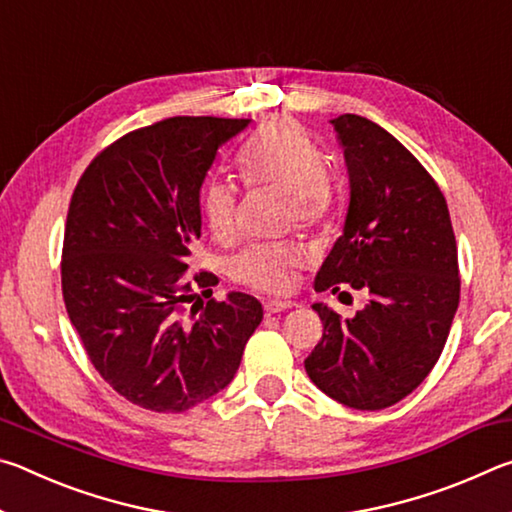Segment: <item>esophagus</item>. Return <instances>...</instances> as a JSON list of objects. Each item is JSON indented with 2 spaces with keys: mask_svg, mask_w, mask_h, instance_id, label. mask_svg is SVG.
<instances>
[{
  "mask_svg": "<svg viewBox=\"0 0 512 512\" xmlns=\"http://www.w3.org/2000/svg\"><path fill=\"white\" fill-rule=\"evenodd\" d=\"M293 307H296V302L282 300V298H271V300L264 302L266 314H280V311H287V309H293Z\"/></svg>",
  "mask_w": 512,
  "mask_h": 512,
  "instance_id": "obj_1",
  "label": "esophagus"
}]
</instances>
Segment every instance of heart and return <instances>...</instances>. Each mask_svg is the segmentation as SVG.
Instances as JSON below:
<instances>
[{
	"label": "heart",
	"mask_w": 512,
	"mask_h": 512,
	"mask_svg": "<svg viewBox=\"0 0 512 512\" xmlns=\"http://www.w3.org/2000/svg\"><path fill=\"white\" fill-rule=\"evenodd\" d=\"M241 171L248 183L275 185L291 194L296 219L314 225L325 219L334 201V185L325 158L309 133L291 119L266 124L241 151ZM201 214L219 244L239 237V192L225 178H210L201 189ZM305 264V248L296 241L255 244L230 259L232 280L257 291H284L291 271Z\"/></svg>",
	"instance_id": "obj_1"
}]
</instances>
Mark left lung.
Returning <instances> with one entry per match:
<instances>
[{"mask_svg": "<svg viewBox=\"0 0 512 512\" xmlns=\"http://www.w3.org/2000/svg\"><path fill=\"white\" fill-rule=\"evenodd\" d=\"M332 126L350 205L314 287L368 300L345 320L316 302L323 339L305 370L332 400L379 411L413 393L445 348L461 296L456 237L436 180L391 133L359 115Z\"/></svg>", "mask_w": 512, "mask_h": 512, "instance_id": "1", "label": "left lung"}]
</instances>
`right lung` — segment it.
I'll return each instance as SVG.
<instances>
[{"label":"right lung","mask_w":512,"mask_h":512,"mask_svg":"<svg viewBox=\"0 0 512 512\" xmlns=\"http://www.w3.org/2000/svg\"><path fill=\"white\" fill-rule=\"evenodd\" d=\"M250 119L171 117L103 149L76 185L63 241V298L99 375L142 409L183 413L223 391L262 323V302L212 296L189 275L201 187Z\"/></svg>","instance_id":"add662e5"}]
</instances>
